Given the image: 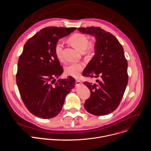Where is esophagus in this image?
I'll use <instances>...</instances> for the list:
<instances>
[{
	"label": "esophagus",
	"mask_w": 151,
	"mask_h": 151,
	"mask_svg": "<svg viewBox=\"0 0 151 151\" xmlns=\"http://www.w3.org/2000/svg\"><path fill=\"white\" fill-rule=\"evenodd\" d=\"M81 84V82L80 81H79V80H76V82H75V85H76V86H79V85H80Z\"/></svg>",
	"instance_id": "34e87169"
}]
</instances>
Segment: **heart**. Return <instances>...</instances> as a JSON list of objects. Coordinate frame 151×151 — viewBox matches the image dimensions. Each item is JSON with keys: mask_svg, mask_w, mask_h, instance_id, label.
Returning <instances> with one entry per match:
<instances>
[{"mask_svg": "<svg viewBox=\"0 0 151 151\" xmlns=\"http://www.w3.org/2000/svg\"><path fill=\"white\" fill-rule=\"evenodd\" d=\"M69 41L76 49L80 51H83L86 49L91 51L93 49L92 45H88L89 41L88 38L81 33H76L72 35L69 38ZM63 49V43L58 41L54 48L55 53L58 59L62 58V51ZM84 69V64L82 63L72 62L65 67V72L66 75L77 78Z\"/></svg>", "mask_w": 151, "mask_h": 151, "instance_id": "obj_1", "label": "heart"}]
</instances>
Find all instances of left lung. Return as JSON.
<instances>
[{
    "instance_id": "8db88e82",
    "label": "left lung",
    "mask_w": 151,
    "mask_h": 151,
    "mask_svg": "<svg viewBox=\"0 0 151 151\" xmlns=\"http://www.w3.org/2000/svg\"><path fill=\"white\" fill-rule=\"evenodd\" d=\"M78 30L96 38L95 54L83 76L97 80L94 83H83L91 91L85 108L95 116L107 115L119 106L128 81L124 49L116 37L100 27H80Z\"/></svg>"
}]
</instances>
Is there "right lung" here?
<instances>
[{"label": "right lung", "mask_w": 151, "mask_h": 151, "mask_svg": "<svg viewBox=\"0 0 151 151\" xmlns=\"http://www.w3.org/2000/svg\"><path fill=\"white\" fill-rule=\"evenodd\" d=\"M76 27H48L27 40L18 60L16 83L25 106L35 116L51 119L60 113L66 96L74 88L72 76L56 81L63 72L54 48Z\"/></svg>", "instance_id": "add662e5"}]
</instances>
